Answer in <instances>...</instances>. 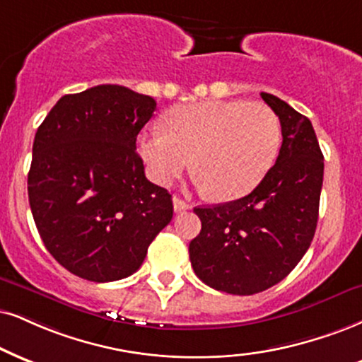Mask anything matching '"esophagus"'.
Listing matches in <instances>:
<instances>
[{
	"label": "esophagus",
	"instance_id": "1",
	"mask_svg": "<svg viewBox=\"0 0 362 362\" xmlns=\"http://www.w3.org/2000/svg\"><path fill=\"white\" fill-rule=\"evenodd\" d=\"M173 206H174V211L181 213V211H186V209L189 208V204L186 203V202H182V199L177 198V196H174V198H173Z\"/></svg>",
	"mask_w": 362,
	"mask_h": 362
}]
</instances>
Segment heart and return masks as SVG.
<instances>
[{"mask_svg":"<svg viewBox=\"0 0 362 362\" xmlns=\"http://www.w3.org/2000/svg\"><path fill=\"white\" fill-rule=\"evenodd\" d=\"M168 131L141 134L149 174L168 185L191 166L216 202H233L265 180L279 156L282 127L262 102L208 100L169 112Z\"/></svg>","mask_w":362,"mask_h":362,"instance_id":"obj_1","label":"heart"}]
</instances>
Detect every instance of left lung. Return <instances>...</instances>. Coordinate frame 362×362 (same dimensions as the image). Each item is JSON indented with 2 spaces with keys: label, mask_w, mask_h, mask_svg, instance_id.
<instances>
[{
  "label": "left lung",
  "mask_w": 362,
  "mask_h": 362,
  "mask_svg": "<svg viewBox=\"0 0 362 362\" xmlns=\"http://www.w3.org/2000/svg\"><path fill=\"white\" fill-rule=\"evenodd\" d=\"M260 95L282 126L279 158L250 194L194 208L202 231L189 243L199 280L233 296H253L284 280L309 250L319 218L324 156L314 127L287 102Z\"/></svg>",
  "instance_id": "8db88e82"
}]
</instances>
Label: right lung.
Masks as SVG:
<instances>
[{"instance_id":"right-lung-1","label":"right lung","mask_w":362,"mask_h":362,"mask_svg":"<svg viewBox=\"0 0 362 362\" xmlns=\"http://www.w3.org/2000/svg\"><path fill=\"white\" fill-rule=\"evenodd\" d=\"M156 100L122 86L64 95L38 127L28 173L35 225L52 257L90 282H114L144 262L171 221L173 199L153 185L136 139Z\"/></svg>"}]
</instances>
